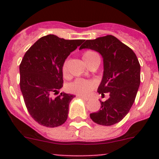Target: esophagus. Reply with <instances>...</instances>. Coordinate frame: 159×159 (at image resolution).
I'll return each instance as SVG.
<instances>
[{"mask_svg":"<svg viewBox=\"0 0 159 159\" xmlns=\"http://www.w3.org/2000/svg\"><path fill=\"white\" fill-rule=\"evenodd\" d=\"M78 97H80V98H81V99H83L85 101H88L89 100V98H88V97H84V96H81V95H77Z\"/></svg>","mask_w":159,"mask_h":159,"instance_id":"34e87169","label":"esophagus"}]
</instances>
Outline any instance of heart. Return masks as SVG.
<instances>
[{"instance_id":"1","label":"heart","mask_w":159,"mask_h":159,"mask_svg":"<svg viewBox=\"0 0 159 159\" xmlns=\"http://www.w3.org/2000/svg\"><path fill=\"white\" fill-rule=\"evenodd\" d=\"M98 57L99 56L97 55V53L92 51H87L83 54V59L87 65H88L90 62H92L94 59ZM67 65H68V60L67 59L64 60L62 64V74L64 76H67L68 74ZM95 86L96 84L92 80H88L84 79H76L67 85V91L75 95L87 96L95 88Z\"/></svg>"}]
</instances>
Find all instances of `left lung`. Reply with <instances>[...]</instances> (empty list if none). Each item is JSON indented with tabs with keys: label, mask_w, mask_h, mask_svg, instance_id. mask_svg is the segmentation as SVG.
<instances>
[{
	"label": "left lung",
	"mask_w": 159,
	"mask_h": 159,
	"mask_svg": "<svg viewBox=\"0 0 159 159\" xmlns=\"http://www.w3.org/2000/svg\"><path fill=\"white\" fill-rule=\"evenodd\" d=\"M98 52L103 59V75L98 91L110 97L101 102L98 111L90 114L95 123L111 126L127 116L140 85V64L131 48L111 35L87 40L80 49Z\"/></svg>",
	"instance_id": "1"
}]
</instances>
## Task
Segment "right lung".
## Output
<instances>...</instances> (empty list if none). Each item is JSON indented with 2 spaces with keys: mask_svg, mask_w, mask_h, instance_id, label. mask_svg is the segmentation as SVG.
I'll return each mask as SVG.
<instances>
[{
  "mask_svg": "<svg viewBox=\"0 0 159 159\" xmlns=\"http://www.w3.org/2000/svg\"><path fill=\"white\" fill-rule=\"evenodd\" d=\"M84 41L50 34L39 39L24 56L20 87L28 111L39 124L57 127L67 120L69 103L75 96L61 92L52 98V94L63 87V63Z\"/></svg>",
  "mask_w": 159,
  "mask_h": 159,
  "instance_id": "1",
  "label": "right lung"
}]
</instances>
